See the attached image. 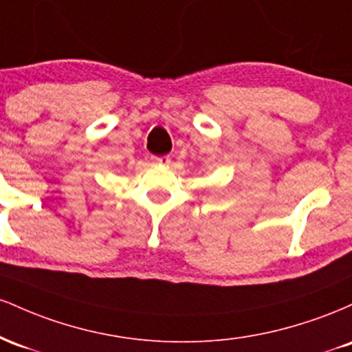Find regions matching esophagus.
Segmentation results:
<instances>
[{
	"label": "esophagus",
	"instance_id": "34e87169",
	"mask_svg": "<svg viewBox=\"0 0 352 352\" xmlns=\"http://www.w3.org/2000/svg\"><path fill=\"white\" fill-rule=\"evenodd\" d=\"M152 162L153 164H159V165H168V164H170V157H168V155L152 157Z\"/></svg>",
	"mask_w": 352,
	"mask_h": 352
}]
</instances>
